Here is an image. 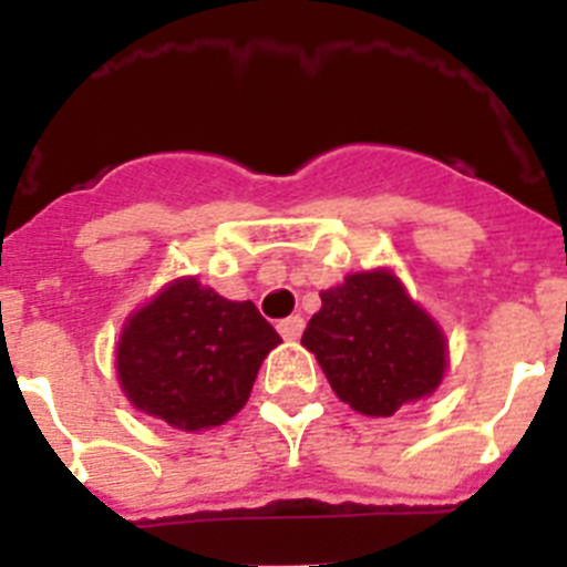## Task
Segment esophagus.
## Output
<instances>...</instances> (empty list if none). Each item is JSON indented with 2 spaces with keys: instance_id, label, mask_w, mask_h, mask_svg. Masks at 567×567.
Segmentation results:
<instances>
[{
  "instance_id": "1",
  "label": "esophagus",
  "mask_w": 567,
  "mask_h": 567,
  "mask_svg": "<svg viewBox=\"0 0 567 567\" xmlns=\"http://www.w3.org/2000/svg\"><path fill=\"white\" fill-rule=\"evenodd\" d=\"M278 332L287 340H298L300 332H303V318H300V315H292V318L278 320Z\"/></svg>"
}]
</instances>
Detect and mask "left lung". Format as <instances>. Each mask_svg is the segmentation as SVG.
<instances>
[{
	"label": "left lung",
	"mask_w": 567,
	"mask_h": 567,
	"mask_svg": "<svg viewBox=\"0 0 567 567\" xmlns=\"http://www.w3.org/2000/svg\"><path fill=\"white\" fill-rule=\"evenodd\" d=\"M300 343L315 352L334 394L354 412L392 417L437 389L445 340L392 272H358L320 292Z\"/></svg>",
	"instance_id": "1"
}]
</instances>
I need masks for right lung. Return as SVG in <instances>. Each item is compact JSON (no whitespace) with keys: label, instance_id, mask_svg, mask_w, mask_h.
<instances>
[{"label":"right lung","instance_id":"1","mask_svg":"<svg viewBox=\"0 0 567 567\" xmlns=\"http://www.w3.org/2000/svg\"><path fill=\"white\" fill-rule=\"evenodd\" d=\"M280 343L252 300H227L195 278L175 280L124 327L115 369L142 412L198 432L227 423Z\"/></svg>","mask_w":567,"mask_h":567}]
</instances>
